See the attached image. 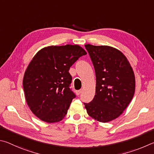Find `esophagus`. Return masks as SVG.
Instances as JSON below:
<instances>
[{
  "label": "esophagus",
  "mask_w": 154,
  "mask_h": 154,
  "mask_svg": "<svg viewBox=\"0 0 154 154\" xmlns=\"http://www.w3.org/2000/svg\"><path fill=\"white\" fill-rule=\"evenodd\" d=\"M81 92H82V90H79V91H76V95H79L80 93H81Z\"/></svg>",
  "instance_id": "obj_1"
}]
</instances>
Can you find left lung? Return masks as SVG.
I'll list each match as a JSON object with an SVG mask.
<instances>
[{
  "instance_id": "obj_1",
  "label": "left lung",
  "mask_w": 154,
  "mask_h": 154,
  "mask_svg": "<svg viewBox=\"0 0 154 154\" xmlns=\"http://www.w3.org/2000/svg\"><path fill=\"white\" fill-rule=\"evenodd\" d=\"M96 74L95 95L84 103L90 116L101 122H108L122 114L135 91V77L126 56L109 46L85 45Z\"/></svg>"
}]
</instances>
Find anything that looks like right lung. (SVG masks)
Returning <instances> with one entry per match:
<instances>
[{
	"label": "right lung",
	"mask_w": 154,
	"mask_h": 154,
	"mask_svg": "<svg viewBox=\"0 0 154 154\" xmlns=\"http://www.w3.org/2000/svg\"><path fill=\"white\" fill-rule=\"evenodd\" d=\"M87 54L80 46L66 45L44 47L34 56L24 74L26 100L32 113L44 122L63 119L75 95L70 90L69 69Z\"/></svg>",
	"instance_id": "1"
}]
</instances>
